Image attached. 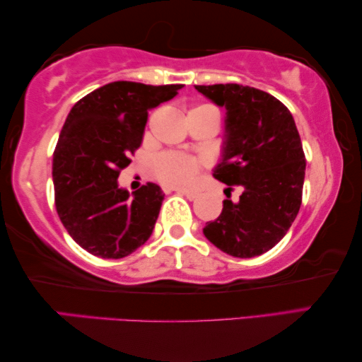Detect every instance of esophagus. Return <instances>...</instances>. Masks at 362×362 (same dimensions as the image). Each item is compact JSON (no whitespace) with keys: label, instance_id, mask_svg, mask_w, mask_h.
Instances as JSON below:
<instances>
[{"label":"esophagus","instance_id":"1","mask_svg":"<svg viewBox=\"0 0 362 362\" xmlns=\"http://www.w3.org/2000/svg\"><path fill=\"white\" fill-rule=\"evenodd\" d=\"M176 192L181 195H186L189 200H194L199 195V191H195V189H176Z\"/></svg>","mask_w":362,"mask_h":362}]
</instances>
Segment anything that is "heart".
<instances>
[{"instance_id":"heart-1","label":"heart","mask_w":362,"mask_h":362,"mask_svg":"<svg viewBox=\"0 0 362 362\" xmlns=\"http://www.w3.org/2000/svg\"><path fill=\"white\" fill-rule=\"evenodd\" d=\"M197 110H210L218 117L220 122V115L218 110L211 105H199L189 112ZM205 167V162L202 158L186 156L181 152H163L152 162V171L153 176L165 186L170 187H186L192 182L195 175Z\"/></svg>"}]
</instances>
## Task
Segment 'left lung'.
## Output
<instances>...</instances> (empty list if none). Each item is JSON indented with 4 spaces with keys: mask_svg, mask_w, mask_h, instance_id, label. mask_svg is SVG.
Listing matches in <instances>:
<instances>
[{
    "mask_svg": "<svg viewBox=\"0 0 362 362\" xmlns=\"http://www.w3.org/2000/svg\"><path fill=\"white\" fill-rule=\"evenodd\" d=\"M195 90L228 110L223 160L213 176L229 186V197L204 234L233 257H258L298 215L306 158L297 125L279 99L257 88L226 83ZM234 185L243 189L237 203L230 200Z\"/></svg>",
    "mask_w": 362,
    "mask_h": 362,
    "instance_id": "obj_1",
    "label": "left lung"
}]
</instances>
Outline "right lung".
Instances as JSON below:
<instances>
[{
  "instance_id": "obj_1",
  "label": "right lung",
  "mask_w": 362,
  "mask_h": 362,
  "mask_svg": "<svg viewBox=\"0 0 362 362\" xmlns=\"http://www.w3.org/2000/svg\"><path fill=\"white\" fill-rule=\"evenodd\" d=\"M181 88L114 81L81 98L67 115L52 157L56 210L70 237L94 257H128L151 237L162 189L147 182L132 199L117 180L139 149L147 110Z\"/></svg>"
}]
</instances>
